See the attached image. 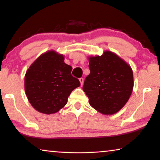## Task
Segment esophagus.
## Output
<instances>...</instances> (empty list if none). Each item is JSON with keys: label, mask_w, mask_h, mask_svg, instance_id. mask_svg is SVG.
Masks as SVG:
<instances>
[{"label": "esophagus", "mask_w": 160, "mask_h": 160, "mask_svg": "<svg viewBox=\"0 0 160 160\" xmlns=\"http://www.w3.org/2000/svg\"><path fill=\"white\" fill-rule=\"evenodd\" d=\"M79 82L81 83V86H82L83 84H84V78H79Z\"/></svg>", "instance_id": "obj_1"}]
</instances>
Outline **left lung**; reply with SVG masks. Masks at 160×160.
<instances>
[{
	"mask_svg": "<svg viewBox=\"0 0 160 160\" xmlns=\"http://www.w3.org/2000/svg\"><path fill=\"white\" fill-rule=\"evenodd\" d=\"M89 68L90 73L85 78L83 90L89 105L102 114L117 113L132 94L131 67L113 52L105 51L101 56L89 57Z\"/></svg>",
	"mask_w": 160,
	"mask_h": 160,
	"instance_id": "obj_1",
	"label": "left lung"
}]
</instances>
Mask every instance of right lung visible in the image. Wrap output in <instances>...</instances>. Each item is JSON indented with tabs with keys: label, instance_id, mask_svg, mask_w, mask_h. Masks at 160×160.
Here are the masks:
<instances>
[{
	"label": "right lung",
	"instance_id": "1",
	"mask_svg": "<svg viewBox=\"0 0 160 160\" xmlns=\"http://www.w3.org/2000/svg\"><path fill=\"white\" fill-rule=\"evenodd\" d=\"M72 67L65 64L64 57L55 51L39 56L25 76V90L32 106L38 112H58L68 102L71 92L80 86L71 75Z\"/></svg>",
	"mask_w": 160,
	"mask_h": 160
}]
</instances>
